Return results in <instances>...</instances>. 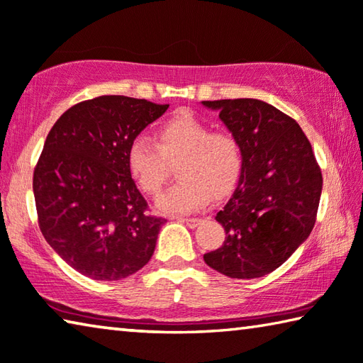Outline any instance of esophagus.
<instances>
[{
	"label": "esophagus",
	"instance_id": "34e87169",
	"mask_svg": "<svg viewBox=\"0 0 363 363\" xmlns=\"http://www.w3.org/2000/svg\"><path fill=\"white\" fill-rule=\"evenodd\" d=\"M183 223H186V226L189 228H196L201 223V218H180Z\"/></svg>",
	"mask_w": 363,
	"mask_h": 363
}]
</instances>
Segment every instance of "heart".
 I'll list each match as a JSON object with an SVG mask.
<instances>
[{
  "label": "heart",
  "mask_w": 363,
  "mask_h": 363,
  "mask_svg": "<svg viewBox=\"0 0 363 363\" xmlns=\"http://www.w3.org/2000/svg\"><path fill=\"white\" fill-rule=\"evenodd\" d=\"M157 142L138 135L127 148V169L140 189L157 194L172 165L180 177L161 194L156 206L164 213H191L204 208L212 194L221 198L238 185L244 169L240 140L228 130H212V125L194 113L183 110L162 121L156 130Z\"/></svg>",
  "instance_id": "1"
}]
</instances>
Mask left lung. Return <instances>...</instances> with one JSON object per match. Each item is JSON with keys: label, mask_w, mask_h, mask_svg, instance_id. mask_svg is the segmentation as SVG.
I'll return each instance as SVG.
<instances>
[{"label": "left lung", "mask_w": 363, "mask_h": 363, "mask_svg": "<svg viewBox=\"0 0 363 363\" xmlns=\"http://www.w3.org/2000/svg\"><path fill=\"white\" fill-rule=\"evenodd\" d=\"M242 143L244 169L217 213L226 238L204 262L233 279H257L287 262L313 231L322 172L294 118L257 99L202 101Z\"/></svg>", "instance_id": "left-lung-1"}]
</instances>
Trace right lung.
Returning a JSON list of instances; mask_svg holds the SVG:
<instances>
[{
  "instance_id": "add662e5",
  "label": "right lung",
  "mask_w": 363,
  "mask_h": 363,
  "mask_svg": "<svg viewBox=\"0 0 363 363\" xmlns=\"http://www.w3.org/2000/svg\"><path fill=\"white\" fill-rule=\"evenodd\" d=\"M169 105L124 95L76 104L48 133L33 172L48 244L94 281H119L150 262L165 218L148 213L127 148Z\"/></svg>"
}]
</instances>
